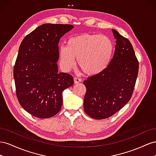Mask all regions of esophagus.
Returning a JSON list of instances; mask_svg holds the SVG:
<instances>
[{
	"instance_id": "1",
	"label": "esophagus",
	"mask_w": 156,
	"mask_h": 156,
	"mask_svg": "<svg viewBox=\"0 0 156 156\" xmlns=\"http://www.w3.org/2000/svg\"><path fill=\"white\" fill-rule=\"evenodd\" d=\"M82 81V79L78 78V77H74V82L75 83H78L79 82H80Z\"/></svg>"
}]
</instances>
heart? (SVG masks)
<instances>
[{"label": "heart", "mask_w": 156, "mask_h": 156, "mask_svg": "<svg viewBox=\"0 0 156 156\" xmlns=\"http://www.w3.org/2000/svg\"><path fill=\"white\" fill-rule=\"evenodd\" d=\"M113 44L105 36L84 33L70 38L66 46L59 50L61 66L70 70L76 64L75 58L84 73L95 75L106 69L111 59Z\"/></svg>", "instance_id": "obj_1"}]
</instances>
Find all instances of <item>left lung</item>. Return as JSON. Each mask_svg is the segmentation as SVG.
Here are the masks:
<instances>
[{"instance_id": "left-lung-1", "label": "left lung", "mask_w": 156, "mask_h": 156, "mask_svg": "<svg viewBox=\"0 0 156 156\" xmlns=\"http://www.w3.org/2000/svg\"><path fill=\"white\" fill-rule=\"evenodd\" d=\"M116 45L106 69L83 82L86 93L83 109L89 116L103 119L112 116L131 99L139 64L129 40L112 29Z\"/></svg>"}]
</instances>
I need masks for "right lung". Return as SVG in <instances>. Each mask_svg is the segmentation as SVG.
Listing matches in <instances>:
<instances>
[{"mask_svg": "<svg viewBox=\"0 0 156 156\" xmlns=\"http://www.w3.org/2000/svg\"><path fill=\"white\" fill-rule=\"evenodd\" d=\"M74 26L46 23L22 41L14 66L16 92L20 105L38 118L58 113L63 104L62 93L74 83L69 74L58 73L60 38Z\"/></svg>", "mask_w": 156, "mask_h": 156, "instance_id": "obj_1", "label": "right lung"}]
</instances>
